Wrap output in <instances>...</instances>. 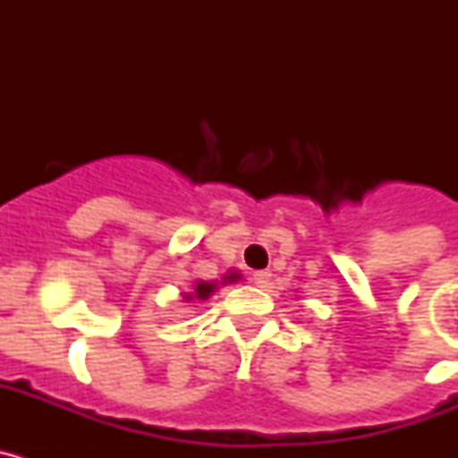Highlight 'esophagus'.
Here are the masks:
<instances>
[{
    "instance_id": "1",
    "label": "esophagus",
    "mask_w": 458,
    "mask_h": 458,
    "mask_svg": "<svg viewBox=\"0 0 458 458\" xmlns=\"http://www.w3.org/2000/svg\"><path fill=\"white\" fill-rule=\"evenodd\" d=\"M268 279H270L268 270H257V273L252 275V282L257 286H266V284H268Z\"/></svg>"
}]
</instances>
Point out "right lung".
I'll return each mask as SVG.
<instances>
[{"mask_svg":"<svg viewBox=\"0 0 458 458\" xmlns=\"http://www.w3.org/2000/svg\"><path fill=\"white\" fill-rule=\"evenodd\" d=\"M213 289H216V284H206V282H199V284H197V298H201V301H204V298H208L210 293H213Z\"/></svg>","mask_w":458,"mask_h":458,"instance_id":"1","label":"right lung"}]
</instances>
